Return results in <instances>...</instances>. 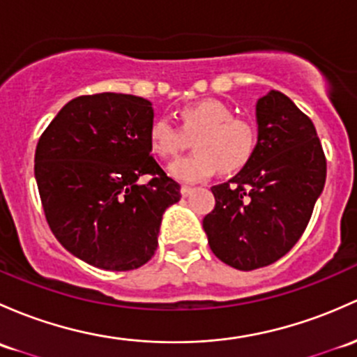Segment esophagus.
Returning a JSON list of instances; mask_svg holds the SVG:
<instances>
[{
	"label": "esophagus",
	"instance_id": "esophagus-1",
	"mask_svg": "<svg viewBox=\"0 0 357 357\" xmlns=\"http://www.w3.org/2000/svg\"><path fill=\"white\" fill-rule=\"evenodd\" d=\"M195 191V188H191V186H188V185H183L181 186V195L183 197H188V195H191Z\"/></svg>",
	"mask_w": 357,
	"mask_h": 357
}]
</instances>
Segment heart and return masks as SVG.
Masks as SVG:
<instances>
[{"label":"heart","instance_id":"1","mask_svg":"<svg viewBox=\"0 0 357 357\" xmlns=\"http://www.w3.org/2000/svg\"><path fill=\"white\" fill-rule=\"evenodd\" d=\"M222 100L204 99L181 109V128L169 118L150 123L149 142L157 155L174 159L193 137L195 152L169 167L174 178L186 183L207 179L215 167L222 174H232L246 166L258 147V126L253 119L234 116Z\"/></svg>","mask_w":357,"mask_h":357}]
</instances>
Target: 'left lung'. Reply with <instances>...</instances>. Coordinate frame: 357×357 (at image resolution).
I'll list each match as a JSON object with an SVG mask.
<instances>
[{
	"label": "left lung",
	"mask_w": 357,
	"mask_h": 357,
	"mask_svg": "<svg viewBox=\"0 0 357 357\" xmlns=\"http://www.w3.org/2000/svg\"><path fill=\"white\" fill-rule=\"evenodd\" d=\"M258 147L227 183L212 186L210 250L238 270L275 264L299 241L327 178L313 123L279 90L258 99Z\"/></svg>",
	"instance_id": "obj_1"
}]
</instances>
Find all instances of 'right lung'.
Segmentation results:
<instances>
[{
  "label": "right lung",
  "mask_w": 357,
  "mask_h": 357,
  "mask_svg": "<svg viewBox=\"0 0 357 357\" xmlns=\"http://www.w3.org/2000/svg\"><path fill=\"white\" fill-rule=\"evenodd\" d=\"M152 104L102 92L70 100L36 149L37 188L59 243L97 268L126 272L157 250L160 220L181 186L150 155ZM149 183L138 185L142 175Z\"/></svg>",
  "instance_id": "right-lung-1"
}]
</instances>
